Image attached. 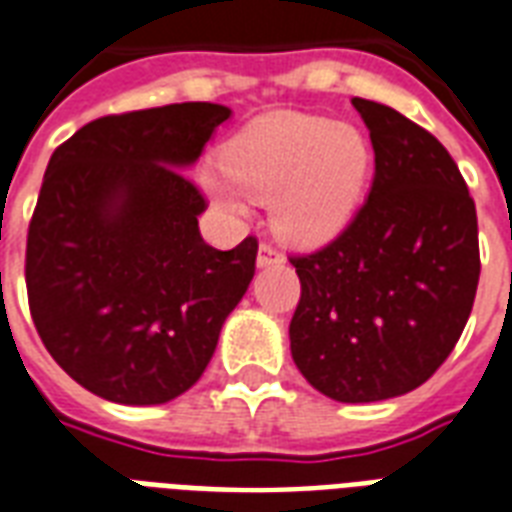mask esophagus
Segmentation results:
<instances>
[{"label": "esophagus", "instance_id": "obj_1", "mask_svg": "<svg viewBox=\"0 0 512 512\" xmlns=\"http://www.w3.org/2000/svg\"><path fill=\"white\" fill-rule=\"evenodd\" d=\"M285 260V255L279 252V246H274L271 241H263L260 244V249H257V266H271V263H282Z\"/></svg>", "mask_w": 512, "mask_h": 512}]
</instances>
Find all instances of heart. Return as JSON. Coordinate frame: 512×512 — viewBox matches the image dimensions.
I'll return each instance as SVG.
<instances>
[{
    "mask_svg": "<svg viewBox=\"0 0 512 512\" xmlns=\"http://www.w3.org/2000/svg\"><path fill=\"white\" fill-rule=\"evenodd\" d=\"M230 184L255 200H274V225L290 241L317 244L339 233L372 170V146L347 124L279 113L246 127L219 157ZM211 189H227L206 176Z\"/></svg>",
    "mask_w": 512,
    "mask_h": 512,
    "instance_id": "obj_1",
    "label": "heart"
}]
</instances>
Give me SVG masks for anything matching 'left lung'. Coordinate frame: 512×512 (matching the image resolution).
Returning <instances> with one entry per match:
<instances>
[{"instance_id":"obj_1","label":"left lung","mask_w":512,"mask_h":512,"mask_svg":"<svg viewBox=\"0 0 512 512\" xmlns=\"http://www.w3.org/2000/svg\"><path fill=\"white\" fill-rule=\"evenodd\" d=\"M369 127V198L331 244L293 255L290 352L344 404L415 391L445 363L480 279L475 200L448 149L388 105L352 97Z\"/></svg>"}]
</instances>
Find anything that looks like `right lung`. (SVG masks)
<instances>
[{
    "label": "right lung",
    "mask_w": 512,
    "mask_h": 512,
    "mask_svg": "<svg viewBox=\"0 0 512 512\" xmlns=\"http://www.w3.org/2000/svg\"><path fill=\"white\" fill-rule=\"evenodd\" d=\"M230 108L181 102L89 121L45 168L26 236L34 328L64 372L116 404L189 391L255 276L257 238L214 249L184 170Z\"/></svg>",
    "instance_id": "right-lung-1"
}]
</instances>
